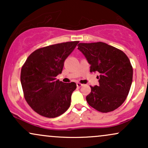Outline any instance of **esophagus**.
<instances>
[{
  "label": "esophagus",
  "mask_w": 148,
  "mask_h": 148,
  "mask_svg": "<svg viewBox=\"0 0 148 148\" xmlns=\"http://www.w3.org/2000/svg\"><path fill=\"white\" fill-rule=\"evenodd\" d=\"M84 86V84H81V83H76V86H77V88H81V86Z\"/></svg>",
  "instance_id": "1"
}]
</instances>
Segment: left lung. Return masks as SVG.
I'll return each mask as SVG.
<instances>
[{
	"instance_id": "8db88e82",
	"label": "left lung",
	"mask_w": 148,
	"mask_h": 148,
	"mask_svg": "<svg viewBox=\"0 0 148 148\" xmlns=\"http://www.w3.org/2000/svg\"><path fill=\"white\" fill-rule=\"evenodd\" d=\"M78 49L90 64V72L100 74L99 86H90L86 96L90 106L101 113L117 109L124 103L130 92L133 67L123 51L103 42L80 43Z\"/></svg>"
}]
</instances>
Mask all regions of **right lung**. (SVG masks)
Returning a JSON list of instances; mask_svg holds the SVG:
<instances>
[{
	"label": "right lung",
	"mask_w": 148,
	"mask_h": 148,
	"mask_svg": "<svg viewBox=\"0 0 148 148\" xmlns=\"http://www.w3.org/2000/svg\"><path fill=\"white\" fill-rule=\"evenodd\" d=\"M79 42H63L37 49L22 66L23 96L39 115L56 118L70 106L71 96L76 85L74 82H62L56 79V76L62 73L64 60Z\"/></svg>",
	"instance_id": "add662e5"
}]
</instances>
